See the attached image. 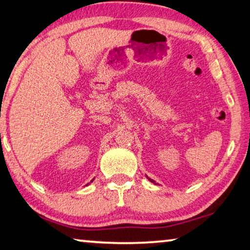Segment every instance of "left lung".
Listing matches in <instances>:
<instances>
[{
	"label": "left lung",
	"instance_id": "8db88e82",
	"mask_svg": "<svg viewBox=\"0 0 250 250\" xmlns=\"http://www.w3.org/2000/svg\"><path fill=\"white\" fill-rule=\"evenodd\" d=\"M148 179H149L150 181H151V182H153V184H154V180H152V179H150V178H148Z\"/></svg>",
	"mask_w": 250,
	"mask_h": 250
}]
</instances>
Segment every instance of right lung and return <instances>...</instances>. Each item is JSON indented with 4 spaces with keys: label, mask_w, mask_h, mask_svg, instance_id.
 Here are the masks:
<instances>
[{
    "label": "right lung",
    "mask_w": 250,
    "mask_h": 250,
    "mask_svg": "<svg viewBox=\"0 0 250 250\" xmlns=\"http://www.w3.org/2000/svg\"><path fill=\"white\" fill-rule=\"evenodd\" d=\"M91 182H92V181H91ZM88 185H89V184H88Z\"/></svg>",
    "instance_id": "right-lung-1"
}]
</instances>
